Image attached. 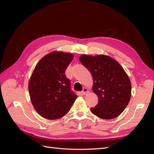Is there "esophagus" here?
<instances>
[{
	"label": "esophagus",
	"mask_w": 154,
	"mask_h": 154,
	"mask_svg": "<svg viewBox=\"0 0 154 154\" xmlns=\"http://www.w3.org/2000/svg\"><path fill=\"white\" fill-rule=\"evenodd\" d=\"M82 93V94H83V95H86L87 94H88V88H83Z\"/></svg>",
	"instance_id": "esophagus-1"
}]
</instances>
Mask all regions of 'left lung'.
Returning <instances> with one entry per match:
<instances>
[{
	"label": "left lung",
	"instance_id": "1",
	"mask_svg": "<svg viewBox=\"0 0 154 154\" xmlns=\"http://www.w3.org/2000/svg\"><path fill=\"white\" fill-rule=\"evenodd\" d=\"M80 61L91 73L92 91L98 97V103L91 108V112L101 119L118 117L131 97V83L124 69L114 59L103 54L82 55Z\"/></svg>",
	"mask_w": 154,
	"mask_h": 154
}]
</instances>
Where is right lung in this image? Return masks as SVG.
I'll return each mask as SVG.
<instances>
[{
    "mask_svg": "<svg viewBox=\"0 0 154 154\" xmlns=\"http://www.w3.org/2000/svg\"><path fill=\"white\" fill-rule=\"evenodd\" d=\"M72 59V54L54 51L42 58L32 72L29 83L31 101L45 119L63 117L78 97L65 74Z\"/></svg>",
    "mask_w": 154,
    "mask_h": 154,
    "instance_id": "add662e5",
    "label": "right lung"
}]
</instances>
